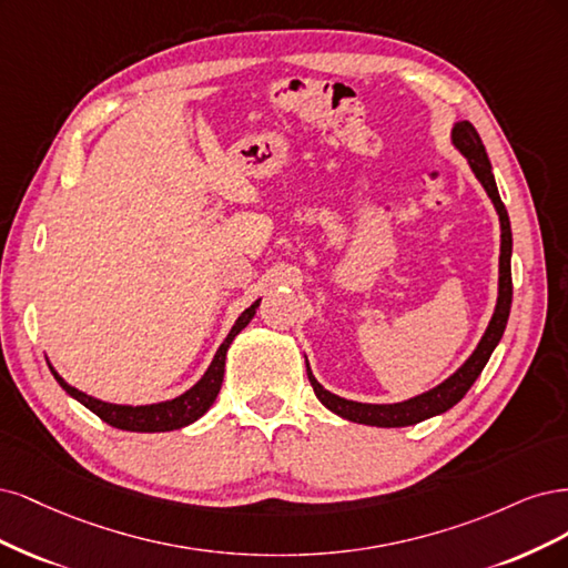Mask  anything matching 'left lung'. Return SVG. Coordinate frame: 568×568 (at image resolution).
I'll return each mask as SVG.
<instances>
[{"label":"left lung","mask_w":568,"mask_h":568,"mask_svg":"<svg viewBox=\"0 0 568 568\" xmlns=\"http://www.w3.org/2000/svg\"><path fill=\"white\" fill-rule=\"evenodd\" d=\"M450 141L457 151H460L469 168L481 181L484 191L488 193L493 207H496L498 216H500V268H498V302H496V311H493L490 323L486 327L484 337L479 339L477 349L471 352V356L457 368L448 379H444L442 384H436L434 389L425 392V394H417L408 400H400V404H358V400H349V398H342L333 392L323 389V384L314 377L308 368V361H306V375L311 387H314L316 396L321 404L333 410L335 415L349 419V423H358V425H371V427H408V425H417L423 423V419H429L434 415H442L448 408H453L457 400H460L477 377L481 375L484 365L488 363L493 349H496L498 342L503 339L505 333V325L509 318V306H511V229H509V216L507 210L500 200L498 186H496V176H493L490 170V160L486 155V149L481 143V136L474 130V124L463 120V122H455L453 124V132H450Z\"/></svg>","instance_id":"8db88e82"}]
</instances>
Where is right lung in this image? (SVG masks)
<instances>
[{
	"label": "right lung",
	"instance_id": "1",
	"mask_svg": "<svg viewBox=\"0 0 568 568\" xmlns=\"http://www.w3.org/2000/svg\"><path fill=\"white\" fill-rule=\"evenodd\" d=\"M262 300L254 302L252 306H247L241 316H237L235 325L231 327V333L226 335V339L219 346L210 368L205 371V375L200 377L189 392H184L176 398L170 400H160V404H149V406H122V404H108V400L94 398L89 396L75 387H70V384L51 368L53 377L65 389V394H70L75 400L84 408H89L94 415H99L103 423H108L115 429H124V432H172V429H181L191 423H195L197 417H203L210 406L214 404V398L222 389V382H224V368H226V352L231 342L237 337V333L243 331V327L254 318L257 314V306Z\"/></svg>",
	"mask_w": 568,
	"mask_h": 568
}]
</instances>
